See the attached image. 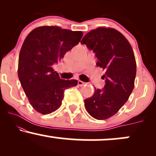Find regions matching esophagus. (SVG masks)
<instances>
[{
    "label": "esophagus",
    "mask_w": 156,
    "mask_h": 156,
    "mask_svg": "<svg viewBox=\"0 0 156 156\" xmlns=\"http://www.w3.org/2000/svg\"><path fill=\"white\" fill-rule=\"evenodd\" d=\"M78 86H80V87H81V86H83L84 84H85V83L82 81V80H78Z\"/></svg>",
    "instance_id": "1"
}]
</instances>
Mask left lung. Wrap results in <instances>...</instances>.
Wrapping results in <instances>:
<instances>
[{"label":"left lung","mask_w":156,"mask_h":156,"mask_svg":"<svg viewBox=\"0 0 156 156\" xmlns=\"http://www.w3.org/2000/svg\"><path fill=\"white\" fill-rule=\"evenodd\" d=\"M80 43L95 53L97 66L105 71L103 89L84 101L87 112L96 119H106L117 114L134 88L136 63L131 45L117 30L99 27L83 37Z\"/></svg>","instance_id":"obj_1"}]
</instances>
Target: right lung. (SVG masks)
<instances>
[{
    "instance_id": "add662e5",
    "label": "right lung",
    "mask_w": 156,
    "mask_h": 156,
    "mask_svg": "<svg viewBox=\"0 0 156 156\" xmlns=\"http://www.w3.org/2000/svg\"><path fill=\"white\" fill-rule=\"evenodd\" d=\"M82 31L58 26H40L25 39L18 60V78L31 106L48 114L62 105L66 89L78 85L77 80L61 79L53 64L79 43Z\"/></svg>"
}]
</instances>
